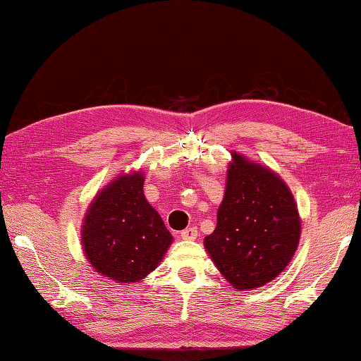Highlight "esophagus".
I'll list each match as a JSON object with an SVG mask.
<instances>
[{
    "label": "esophagus",
    "mask_w": 361,
    "mask_h": 361,
    "mask_svg": "<svg viewBox=\"0 0 361 361\" xmlns=\"http://www.w3.org/2000/svg\"><path fill=\"white\" fill-rule=\"evenodd\" d=\"M180 237L183 240H195L196 237H198V229H196L195 226L183 229V231H180Z\"/></svg>",
    "instance_id": "34e87169"
}]
</instances>
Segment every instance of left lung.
I'll list each match as a JSON object with an SVG mask.
<instances>
[{
  "label": "left lung",
  "mask_w": 361,
  "mask_h": 361,
  "mask_svg": "<svg viewBox=\"0 0 361 361\" xmlns=\"http://www.w3.org/2000/svg\"><path fill=\"white\" fill-rule=\"evenodd\" d=\"M231 157L216 228L204 247L231 286L248 290L288 267L300 242L302 221L280 176L235 151Z\"/></svg>",
  "instance_id": "left-lung-1"
}]
</instances>
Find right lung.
Masks as SVG:
<instances>
[{"instance_id":"obj_1","label":"right lung","mask_w":361,"mask_h":361,"mask_svg":"<svg viewBox=\"0 0 361 361\" xmlns=\"http://www.w3.org/2000/svg\"><path fill=\"white\" fill-rule=\"evenodd\" d=\"M142 185L145 173L119 174L94 196L81 226L86 259L97 274L116 283L146 278L173 243Z\"/></svg>"}]
</instances>
